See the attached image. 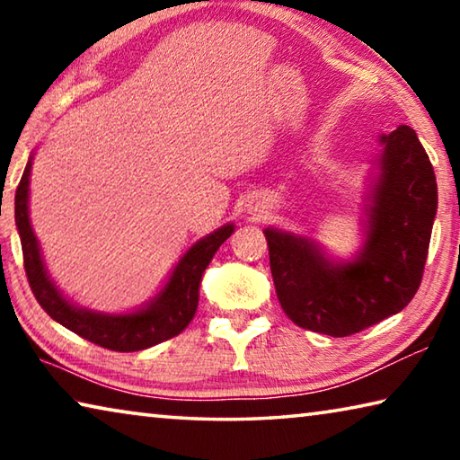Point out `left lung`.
<instances>
[{
  "instance_id": "obj_1",
  "label": "left lung",
  "mask_w": 460,
  "mask_h": 460,
  "mask_svg": "<svg viewBox=\"0 0 460 460\" xmlns=\"http://www.w3.org/2000/svg\"><path fill=\"white\" fill-rule=\"evenodd\" d=\"M379 142V178L353 261H331L313 239L263 231L278 300L302 329L349 337L398 314L422 282L438 205L434 168L408 126Z\"/></svg>"
}]
</instances>
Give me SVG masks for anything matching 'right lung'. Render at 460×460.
<instances>
[{
	"label": "right lung",
	"mask_w": 460,
	"mask_h": 460,
	"mask_svg": "<svg viewBox=\"0 0 460 460\" xmlns=\"http://www.w3.org/2000/svg\"><path fill=\"white\" fill-rule=\"evenodd\" d=\"M30 170H32V158L28 160L18 190H15V225H18L22 241L28 282L44 313L79 337L119 353L142 351V349L154 347L181 334L197 313L200 278L217 249L235 231V225H223L211 235L197 241L176 263L162 292L144 308L129 314L93 313V310L71 305L54 286L44 268L40 245H38L28 215Z\"/></svg>",
	"instance_id": "add662e5"
}]
</instances>
